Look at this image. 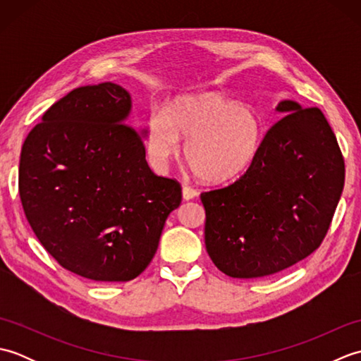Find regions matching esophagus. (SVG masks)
Instances as JSON below:
<instances>
[{"instance_id":"esophagus-1","label":"esophagus","mask_w":361,"mask_h":361,"mask_svg":"<svg viewBox=\"0 0 361 361\" xmlns=\"http://www.w3.org/2000/svg\"><path fill=\"white\" fill-rule=\"evenodd\" d=\"M197 195H198L197 189L190 188V186L183 188V198H185V200H192V198H195Z\"/></svg>"}]
</instances>
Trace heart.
Wrapping results in <instances>:
<instances>
[{"label":"heart","instance_id":"b5f03b06","mask_svg":"<svg viewBox=\"0 0 361 361\" xmlns=\"http://www.w3.org/2000/svg\"><path fill=\"white\" fill-rule=\"evenodd\" d=\"M185 145L186 161L202 180L224 183L243 173L262 141V122L250 106H240L216 91L173 99L166 113H153L145 128L150 163L163 169Z\"/></svg>","mask_w":361,"mask_h":361}]
</instances>
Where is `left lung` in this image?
<instances>
[{
    "label": "left lung",
    "mask_w": 361,
    "mask_h": 361,
    "mask_svg": "<svg viewBox=\"0 0 361 361\" xmlns=\"http://www.w3.org/2000/svg\"><path fill=\"white\" fill-rule=\"evenodd\" d=\"M276 110L283 116L247 172L200 195L206 251L231 278H264L310 256L343 192L344 159L323 111L293 101Z\"/></svg>",
    "instance_id": "left-lung-1"
}]
</instances>
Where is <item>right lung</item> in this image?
I'll return each instance as SVG.
<instances>
[{"instance_id": "obj_1", "label": "right lung", "mask_w": 361, "mask_h": 361, "mask_svg": "<svg viewBox=\"0 0 361 361\" xmlns=\"http://www.w3.org/2000/svg\"><path fill=\"white\" fill-rule=\"evenodd\" d=\"M130 109L116 83L75 88L21 149L18 190L37 239L66 270L97 282L140 276L181 203L180 183L150 171L142 136L126 124Z\"/></svg>"}]
</instances>
